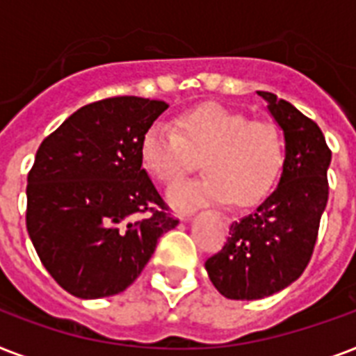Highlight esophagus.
Segmentation results:
<instances>
[{
	"label": "esophagus",
	"instance_id": "1",
	"mask_svg": "<svg viewBox=\"0 0 356 356\" xmlns=\"http://www.w3.org/2000/svg\"><path fill=\"white\" fill-rule=\"evenodd\" d=\"M181 220H186V216H183V218H181ZM227 222H229V218H227Z\"/></svg>",
	"mask_w": 356,
	"mask_h": 356
}]
</instances>
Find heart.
I'll list each match as a JSON object with an SVG mask.
<instances>
[{
	"instance_id": "b5f03b06",
	"label": "heart",
	"mask_w": 356,
	"mask_h": 356,
	"mask_svg": "<svg viewBox=\"0 0 356 356\" xmlns=\"http://www.w3.org/2000/svg\"><path fill=\"white\" fill-rule=\"evenodd\" d=\"M197 156H203L207 175L170 190L173 207L188 211L209 201L249 207L279 183L284 140L275 123L214 103L179 114L175 129L166 122L151 123L140 140V161L166 186L179 183Z\"/></svg>"
}]
</instances>
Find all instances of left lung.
Returning <instances> with one entry per match:
<instances>
[{"label":"left lung","instance_id":"8db88e82","mask_svg":"<svg viewBox=\"0 0 356 356\" xmlns=\"http://www.w3.org/2000/svg\"><path fill=\"white\" fill-rule=\"evenodd\" d=\"M259 94L284 131L281 181L262 205L231 223L227 242L205 262L218 292L242 301L281 292L303 273L329 200L331 149L318 123L271 92Z\"/></svg>","mask_w":356,"mask_h":356}]
</instances>
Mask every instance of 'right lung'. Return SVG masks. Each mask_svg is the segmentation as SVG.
I'll return each instance as SVG.
<instances>
[{
	"label": "right lung",
	"mask_w": 356,
	"mask_h": 356,
	"mask_svg": "<svg viewBox=\"0 0 356 356\" xmlns=\"http://www.w3.org/2000/svg\"><path fill=\"white\" fill-rule=\"evenodd\" d=\"M166 102L88 103L44 138L27 175L25 225L49 275L75 298L123 292L179 223L140 161Z\"/></svg>",
	"instance_id": "obj_1"
}]
</instances>
